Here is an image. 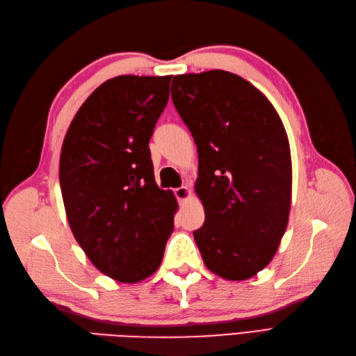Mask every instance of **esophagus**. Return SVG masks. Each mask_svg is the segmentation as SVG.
I'll use <instances>...</instances> for the list:
<instances>
[{"label":"esophagus","instance_id":"1","mask_svg":"<svg viewBox=\"0 0 356 356\" xmlns=\"http://www.w3.org/2000/svg\"><path fill=\"white\" fill-rule=\"evenodd\" d=\"M174 195H175V197H177L179 202H184V200L190 199L191 191L188 190V187L182 186V187H178V188L174 190Z\"/></svg>","mask_w":356,"mask_h":356}]
</instances>
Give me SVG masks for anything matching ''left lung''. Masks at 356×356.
Listing matches in <instances>:
<instances>
[{
  "instance_id": "obj_1",
  "label": "left lung",
  "mask_w": 356,
  "mask_h": 356,
  "mask_svg": "<svg viewBox=\"0 0 356 356\" xmlns=\"http://www.w3.org/2000/svg\"><path fill=\"white\" fill-rule=\"evenodd\" d=\"M170 92L197 145L204 222L193 236L203 263L245 281L272 261L286 230L293 166L285 127L260 90L227 71L175 75Z\"/></svg>"
}]
</instances>
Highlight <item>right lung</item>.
<instances>
[{
    "mask_svg": "<svg viewBox=\"0 0 356 356\" xmlns=\"http://www.w3.org/2000/svg\"><path fill=\"white\" fill-rule=\"evenodd\" d=\"M172 75H118L96 89L62 144L59 181L75 241L118 282L152 276L174 232V193L154 181L149 138Z\"/></svg>",
    "mask_w": 356,
    "mask_h": 356,
    "instance_id": "add662e5",
    "label": "right lung"
}]
</instances>
